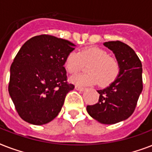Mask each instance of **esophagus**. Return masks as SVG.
Returning <instances> with one entry per match:
<instances>
[{
	"mask_svg": "<svg viewBox=\"0 0 152 152\" xmlns=\"http://www.w3.org/2000/svg\"><path fill=\"white\" fill-rule=\"evenodd\" d=\"M76 90L77 91H83L86 90V88H82V87H80V86H76Z\"/></svg>",
	"mask_w": 152,
	"mask_h": 152,
	"instance_id": "1",
	"label": "esophagus"
}]
</instances>
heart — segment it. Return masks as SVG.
I'll list each match as a JSON object with an SVG mask.
<instances>
[{
  "label": "heart",
  "mask_w": 152,
  "mask_h": 152,
  "mask_svg": "<svg viewBox=\"0 0 152 152\" xmlns=\"http://www.w3.org/2000/svg\"><path fill=\"white\" fill-rule=\"evenodd\" d=\"M84 64H90L88 73H77L69 79L72 83L79 86L94 85L99 82V85L107 86L118 77L120 67L115 57L109 56L103 49L91 46L81 50L79 53L72 51L67 56L64 67L69 73L80 71Z\"/></svg>",
  "instance_id": "obj_1"
}]
</instances>
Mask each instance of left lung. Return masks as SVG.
I'll return each mask as SVG.
<instances>
[{"instance_id": "obj_1", "label": "left lung", "mask_w": 152, "mask_h": 152, "mask_svg": "<svg viewBox=\"0 0 152 152\" xmlns=\"http://www.w3.org/2000/svg\"><path fill=\"white\" fill-rule=\"evenodd\" d=\"M103 45L113 51L120 71L110 86L97 91L99 102L87 106V111L99 122L112 125L126 120L134 112L143 90L142 64L135 51L124 42H106Z\"/></svg>"}]
</instances>
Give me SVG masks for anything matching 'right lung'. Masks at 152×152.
<instances>
[{"instance_id":"1","label":"right lung","mask_w":152,"mask_h":152,"mask_svg":"<svg viewBox=\"0 0 152 152\" xmlns=\"http://www.w3.org/2000/svg\"><path fill=\"white\" fill-rule=\"evenodd\" d=\"M75 45L68 40L42 34L27 40L10 68L8 92L23 120L35 125L53 120L65 96L73 90L64 67Z\"/></svg>"}]
</instances>
